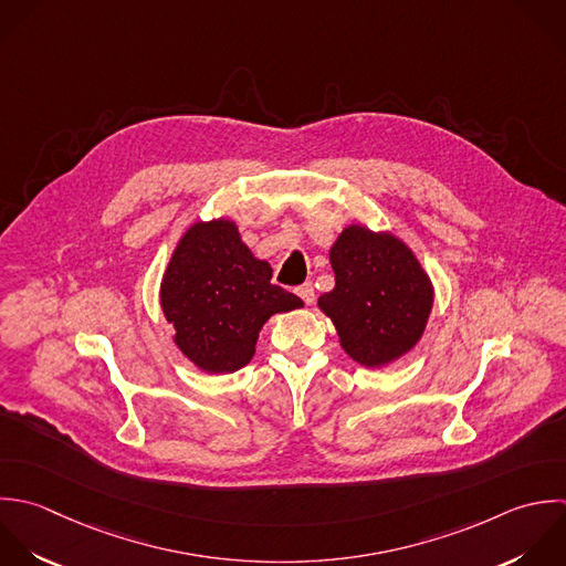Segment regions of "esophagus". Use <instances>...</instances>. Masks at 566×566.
I'll return each instance as SVG.
<instances>
[{"instance_id":"esophagus-1","label":"esophagus","mask_w":566,"mask_h":566,"mask_svg":"<svg viewBox=\"0 0 566 566\" xmlns=\"http://www.w3.org/2000/svg\"><path fill=\"white\" fill-rule=\"evenodd\" d=\"M295 293L311 306L313 302H315V289H313V284L311 282H306V284H302V286H297L295 289Z\"/></svg>"}]
</instances>
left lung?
Here are the masks:
<instances>
[{
    "label": "left lung",
    "mask_w": 566,
    "mask_h": 566,
    "mask_svg": "<svg viewBox=\"0 0 566 566\" xmlns=\"http://www.w3.org/2000/svg\"><path fill=\"white\" fill-rule=\"evenodd\" d=\"M331 266L335 289L317 304L333 319L350 359L381 368L419 344L434 289L403 240L350 224L331 247Z\"/></svg>",
    "instance_id": "obj_1"
}]
</instances>
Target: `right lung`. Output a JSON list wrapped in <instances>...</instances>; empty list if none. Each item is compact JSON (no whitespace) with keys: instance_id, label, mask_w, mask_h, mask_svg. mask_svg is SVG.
Masks as SVG:
<instances>
[{"instance_id":"1","label":"right lung","mask_w":566,"mask_h":566,"mask_svg":"<svg viewBox=\"0 0 566 566\" xmlns=\"http://www.w3.org/2000/svg\"><path fill=\"white\" fill-rule=\"evenodd\" d=\"M271 264L251 253L233 220L193 222L160 282V306L180 353L211 375L244 368L266 319L304 306L271 284Z\"/></svg>"}]
</instances>
